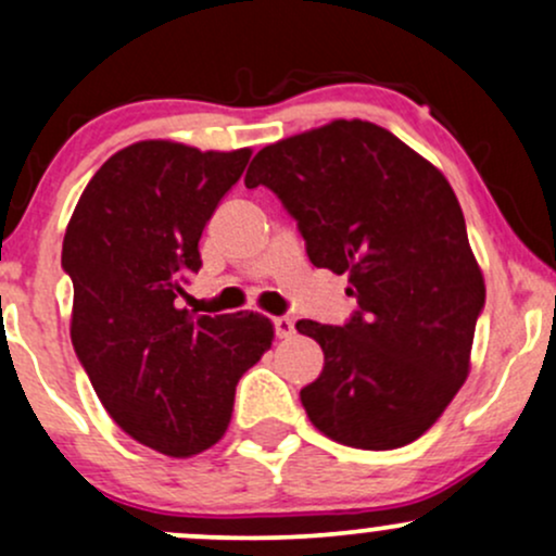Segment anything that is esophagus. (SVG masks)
<instances>
[{"instance_id": "1", "label": "esophagus", "mask_w": 556, "mask_h": 556, "mask_svg": "<svg viewBox=\"0 0 556 556\" xmlns=\"http://www.w3.org/2000/svg\"><path fill=\"white\" fill-rule=\"evenodd\" d=\"M274 330H277V338H290L295 332V325L290 317H274Z\"/></svg>"}]
</instances>
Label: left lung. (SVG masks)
<instances>
[{
    "mask_svg": "<svg viewBox=\"0 0 556 556\" xmlns=\"http://www.w3.org/2000/svg\"><path fill=\"white\" fill-rule=\"evenodd\" d=\"M244 186H266L298 220L317 268L349 274L346 325L298 319L325 367L301 389L306 416L359 450L416 442L471 367L484 277L447 178L394 132L336 119L266 146Z\"/></svg>",
    "mask_w": 556,
    "mask_h": 556,
    "instance_id": "1",
    "label": "left lung"
}]
</instances>
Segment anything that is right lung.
<instances>
[{
  "label": "right lung",
  "instance_id": "1",
  "mask_svg": "<svg viewBox=\"0 0 556 556\" xmlns=\"http://www.w3.org/2000/svg\"><path fill=\"white\" fill-rule=\"evenodd\" d=\"M250 154L138 140L92 175L63 237L74 352L114 424L173 458L226 434L239 378L274 341L258 312L175 306L202 266L204 224Z\"/></svg>",
  "mask_w": 556,
  "mask_h": 556
}]
</instances>
